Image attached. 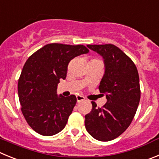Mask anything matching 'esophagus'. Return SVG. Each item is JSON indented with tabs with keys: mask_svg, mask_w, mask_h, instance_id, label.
I'll list each match as a JSON object with an SVG mask.
<instances>
[{
	"mask_svg": "<svg viewBox=\"0 0 159 159\" xmlns=\"http://www.w3.org/2000/svg\"><path fill=\"white\" fill-rule=\"evenodd\" d=\"M76 97H77V101H78V102H81V101H82L85 100V97H83V96L78 95Z\"/></svg>",
	"mask_w": 159,
	"mask_h": 159,
	"instance_id": "obj_1",
	"label": "esophagus"
}]
</instances>
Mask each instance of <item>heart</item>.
<instances>
[{"instance_id":"obj_1","label":"heart","mask_w":159,"mask_h":159,"mask_svg":"<svg viewBox=\"0 0 159 159\" xmlns=\"http://www.w3.org/2000/svg\"><path fill=\"white\" fill-rule=\"evenodd\" d=\"M93 61H98V60H93Z\"/></svg>"}]
</instances>
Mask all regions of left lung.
I'll use <instances>...</instances> for the list:
<instances>
[{
  "label": "left lung",
  "instance_id": "1",
  "mask_svg": "<svg viewBox=\"0 0 159 159\" xmlns=\"http://www.w3.org/2000/svg\"><path fill=\"white\" fill-rule=\"evenodd\" d=\"M104 59V74L100 92L107 102L102 108L93 101L92 111L85 115L87 131L103 142L117 138L129 127L140 101L139 78L132 60L112 44L87 45Z\"/></svg>",
  "mask_w": 159,
  "mask_h": 159
}]
</instances>
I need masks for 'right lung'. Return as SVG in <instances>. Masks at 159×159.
Here are the masks:
<instances>
[{"label":"right lung","instance_id":"obj_1","mask_svg":"<svg viewBox=\"0 0 159 159\" xmlns=\"http://www.w3.org/2000/svg\"><path fill=\"white\" fill-rule=\"evenodd\" d=\"M89 51L83 45L51 43L27 60L18 81V95L23 115L37 133L51 136L65 128L77 98L58 95L57 86L66 77L70 60Z\"/></svg>","mask_w":159,"mask_h":159}]
</instances>
